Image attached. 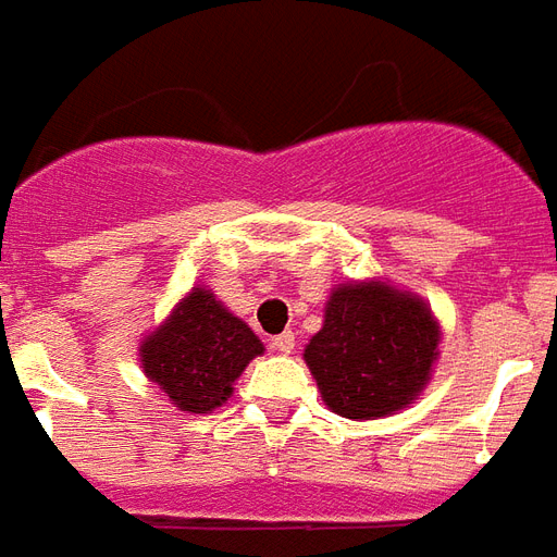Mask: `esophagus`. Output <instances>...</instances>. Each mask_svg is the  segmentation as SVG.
I'll use <instances>...</instances> for the list:
<instances>
[{"instance_id": "1", "label": "esophagus", "mask_w": 557, "mask_h": 557, "mask_svg": "<svg viewBox=\"0 0 557 557\" xmlns=\"http://www.w3.org/2000/svg\"><path fill=\"white\" fill-rule=\"evenodd\" d=\"M271 349L280 351V355H289V351L295 349V334H292V331H283V334H277V337L271 339Z\"/></svg>"}]
</instances>
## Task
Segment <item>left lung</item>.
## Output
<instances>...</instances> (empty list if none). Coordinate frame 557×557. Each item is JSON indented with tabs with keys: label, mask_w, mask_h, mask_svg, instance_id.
Masks as SVG:
<instances>
[{
	"label": "left lung",
	"mask_w": 557,
	"mask_h": 557,
	"mask_svg": "<svg viewBox=\"0 0 557 557\" xmlns=\"http://www.w3.org/2000/svg\"><path fill=\"white\" fill-rule=\"evenodd\" d=\"M442 325L420 295L387 280H351L331 289L319 334L304 361L331 411L375 420L409 409L430 385Z\"/></svg>",
	"instance_id": "obj_1"
}]
</instances>
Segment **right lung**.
<instances>
[{
	"instance_id": "add662e5",
	"label": "right lung",
	"mask_w": 557,
	"mask_h": 557,
	"mask_svg": "<svg viewBox=\"0 0 557 557\" xmlns=\"http://www.w3.org/2000/svg\"><path fill=\"white\" fill-rule=\"evenodd\" d=\"M265 351L247 322L206 286H194L151 334L139 339L148 382L178 411L211 414L235 391L244 367Z\"/></svg>"
}]
</instances>
